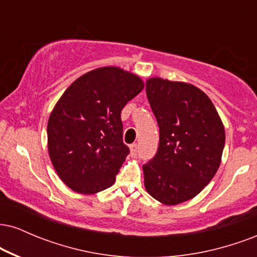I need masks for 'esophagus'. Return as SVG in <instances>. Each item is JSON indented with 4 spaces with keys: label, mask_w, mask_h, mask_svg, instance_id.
I'll return each instance as SVG.
<instances>
[{
    "label": "esophagus",
    "mask_w": 257,
    "mask_h": 257,
    "mask_svg": "<svg viewBox=\"0 0 257 257\" xmlns=\"http://www.w3.org/2000/svg\"><path fill=\"white\" fill-rule=\"evenodd\" d=\"M138 151H139L138 144H133V145H131V155L133 156V157H137Z\"/></svg>",
    "instance_id": "esophagus-1"
}]
</instances>
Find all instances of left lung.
Listing matches in <instances>:
<instances>
[{
  "label": "left lung",
  "mask_w": 257,
  "mask_h": 257,
  "mask_svg": "<svg viewBox=\"0 0 257 257\" xmlns=\"http://www.w3.org/2000/svg\"><path fill=\"white\" fill-rule=\"evenodd\" d=\"M146 94L159 126L158 151L144 164L145 188L158 202L192 199L216 174L225 128L209 96L196 85L151 77Z\"/></svg>",
  "instance_id": "8db88e82"
}]
</instances>
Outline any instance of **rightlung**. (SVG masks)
I'll return each instance as SVG.
<instances>
[{"instance_id":"1","label":"right lung","mask_w":257,"mask_h":257,"mask_svg":"<svg viewBox=\"0 0 257 257\" xmlns=\"http://www.w3.org/2000/svg\"><path fill=\"white\" fill-rule=\"evenodd\" d=\"M143 89L138 75L104 66L78 77L58 100L47 125L48 153L72 191L93 194L114 184L129 153L120 112Z\"/></svg>"}]
</instances>
